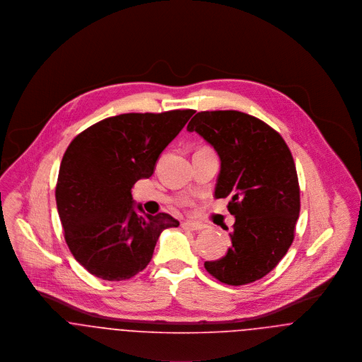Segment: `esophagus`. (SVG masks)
<instances>
[{"instance_id":"obj_1","label":"esophagus","mask_w":362,"mask_h":362,"mask_svg":"<svg viewBox=\"0 0 362 362\" xmlns=\"http://www.w3.org/2000/svg\"><path fill=\"white\" fill-rule=\"evenodd\" d=\"M181 227H182L184 230H189V231H199V230H202L205 226L201 224V223H197V221H189V220H187V221H184V223L181 224Z\"/></svg>"}]
</instances>
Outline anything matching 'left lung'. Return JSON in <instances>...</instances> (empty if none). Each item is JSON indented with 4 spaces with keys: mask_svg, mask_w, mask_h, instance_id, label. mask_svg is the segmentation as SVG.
Segmentation results:
<instances>
[{
    "mask_svg": "<svg viewBox=\"0 0 362 362\" xmlns=\"http://www.w3.org/2000/svg\"><path fill=\"white\" fill-rule=\"evenodd\" d=\"M216 151L214 199L228 198L235 217L223 258L205 262L221 283L243 286L273 270L287 254L300 214L296 164L284 139L258 118L234 110L202 111L188 124Z\"/></svg>",
    "mask_w": 362,
    "mask_h": 362,
    "instance_id": "8db88e82",
    "label": "left lung"
}]
</instances>
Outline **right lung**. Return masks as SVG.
Here are the masks:
<instances>
[{
  "mask_svg": "<svg viewBox=\"0 0 362 362\" xmlns=\"http://www.w3.org/2000/svg\"><path fill=\"white\" fill-rule=\"evenodd\" d=\"M194 110L129 112L79 134L64 153L55 201L74 258L93 276L121 281L142 272L165 228L180 221L146 214L132 187L152 177L156 163Z\"/></svg>",
  "mask_w": 362,
  "mask_h": 362,
  "instance_id": "right-lung-1",
  "label": "right lung"
}]
</instances>
